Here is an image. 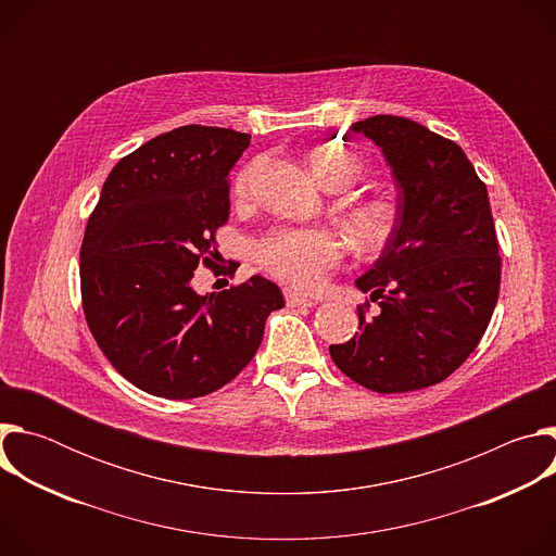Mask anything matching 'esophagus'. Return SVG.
I'll return each instance as SVG.
<instances>
[{"instance_id": "34e87169", "label": "esophagus", "mask_w": 556, "mask_h": 556, "mask_svg": "<svg viewBox=\"0 0 556 556\" xmlns=\"http://www.w3.org/2000/svg\"><path fill=\"white\" fill-rule=\"evenodd\" d=\"M283 294H286V303H288V307H312V305H316V299L305 296V294H301V292L286 290Z\"/></svg>"}]
</instances>
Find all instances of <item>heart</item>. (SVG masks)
<instances>
[{
  "instance_id": "obj_1",
  "label": "heart",
  "mask_w": 556,
  "mask_h": 556,
  "mask_svg": "<svg viewBox=\"0 0 556 556\" xmlns=\"http://www.w3.org/2000/svg\"><path fill=\"white\" fill-rule=\"evenodd\" d=\"M358 157L350 151L328 149L316 151L309 157V169L324 187L352 182L358 174ZM253 167L240 172L235 180V191L244 195L249 191ZM350 228L365 247H380L391 228L393 213L382 202H365L352 208ZM255 262L273 277L301 288L312 290L319 286L328 273L341 262L343 244L330 228H275L260 237L255 249Z\"/></svg>"
}]
</instances>
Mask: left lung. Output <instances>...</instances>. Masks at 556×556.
Instances as JSON below:
<instances>
[{
	"label": "left lung",
	"instance_id": "left-lung-1",
	"mask_svg": "<svg viewBox=\"0 0 556 556\" xmlns=\"http://www.w3.org/2000/svg\"><path fill=\"white\" fill-rule=\"evenodd\" d=\"M350 129L382 149L399 206L380 257L356 279L380 309L369 319V301L358 305V332L330 354L371 391L425 389L478 348L500 296L489 191L459 144L416 121L378 114Z\"/></svg>",
	"mask_w": 556,
	"mask_h": 556
}]
</instances>
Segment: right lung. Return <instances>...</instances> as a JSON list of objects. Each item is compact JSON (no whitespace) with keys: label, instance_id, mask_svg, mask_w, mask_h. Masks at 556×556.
Instances as JSON below:
<instances>
[{"label":"right lung","instance_id":"add662e5","mask_svg":"<svg viewBox=\"0 0 556 556\" xmlns=\"http://www.w3.org/2000/svg\"><path fill=\"white\" fill-rule=\"evenodd\" d=\"M251 134L185 125L121 157L81 244L88 328L108 361L138 389L200 399L255 356L281 290L255 275L198 294L191 279L217 255L230 211L228 172Z\"/></svg>","mask_w":556,"mask_h":556}]
</instances>
